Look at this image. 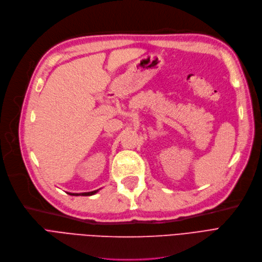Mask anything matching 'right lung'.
Listing matches in <instances>:
<instances>
[{"label": "right lung", "mask_w": 262, "mask_h": 262, "mask_svg": "<svg viewBox=\"0 0 262 262\" xmlns=\"http://www.w3.org/2000/svg\"><path fill=\"white\" fill-rule=\"evenodd\" d=\"M98 191V189L97 190H93V191H89V192H81V194H74V192H67L68 195H72V196H92V195H94V194H96V192Z\"/></svg>", "instance_id": "right-lung-1"}]
</instances>
